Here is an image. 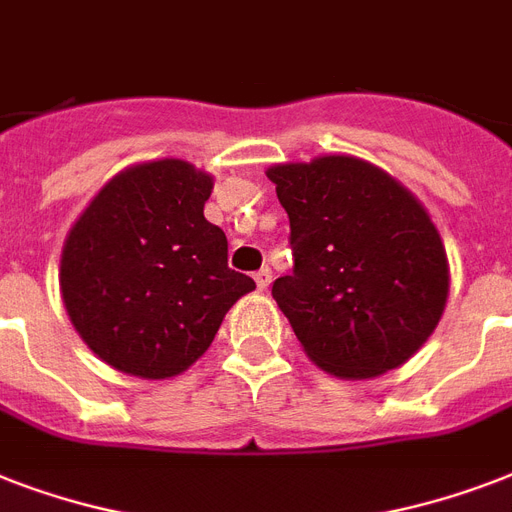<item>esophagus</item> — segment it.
Wrapping results in <instances>:
<instances>
[{
  "mask_svg": "<svg viewBox=\"0 0 512 512\" xmlns=\"http://www.w3.org/2000/svg\"><path fill=\"white\" fill-rule=\"evenodd\" d=\"M271 281H273L271 268H260V271L255 273V284H257V289H260V292L271 287Z\"/></svg>",
  "mask_w": 512,
  "mask_h": 512,
  "instance_id": "1",
  "label": "esophagus"
}]
</instances>
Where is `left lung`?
<instances>
[{"instance_id":"1","label":"left lung","mask_w":512,"mask_h":512,"mask_svg":"<svg viewBox=\"0 0 512 512\" xmlns=\"http://www.w3.org/2000/svg\"><path fill=\"white\" fill-rule=\"evenodd\" d=\"M268 177L295 257L271 295L305 353L337 377H374L412 358L449 295L444 244L420 201L353 156L279 164Z\"/></svg>"}]
</instances>
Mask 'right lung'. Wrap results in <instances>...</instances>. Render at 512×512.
<instances>
[{
	"label": "right lung",
	"mask_w": 512,
	"mask_h": 512,
	"mask_svg": "<svg viewBox=\"0 0 512 512\" xmlns=\"http://www.w3.org/2000/svg\"><path fill=\"white\" fill-rule=\"evenodd\" d=\"M212 177L180 159L116 175L76 220L60 289L71 324L119 372L164 380L196 361L241 295L228 239L204 217Z\"/></svg>",
	"instance_id": "add662e5"
}]
</instances>
